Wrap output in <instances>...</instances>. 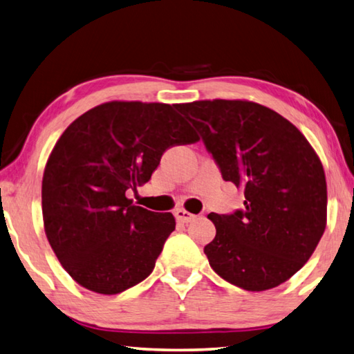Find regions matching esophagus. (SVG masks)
Returning a JSON list of instances; mask_svg holds the SVG:
<instances>
[{
    "instance_id": "1",
    "label": "esophagus",
    "mask_w": 354,
    "mask_h": 354,
    "mask_svg": "<svg viewBox=\"0 0 354 354\" xmlns=\"http://www.w3.org/2000/svg\"><path fill=\"white\" fill-rule=\"evenodd\" d=\"M174 216H176V219L178 222H183V224H187V222H191L193 219H196V214H191L189 212H187V209L183 208H178L174 212Z\"/></svg>"
}]
</instances>
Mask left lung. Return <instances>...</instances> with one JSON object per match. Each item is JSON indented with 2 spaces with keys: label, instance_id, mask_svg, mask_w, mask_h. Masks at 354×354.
Wrapping results in <instances>:
<instances>
[{
  "label": "left lung",
  "instance_id": "8db88e82",
  "mask_svg": "<svg viewBox=\"0 0 354 354\" xmlns=\"http://www.w3.org/2000/svg\"><path fill=\"white\" fill-rule=\"evenodd\" d=\"M176 109L201 133L222 178L244 189V208L209 213L213 270L245 290L280 286L317 247L326 225V180L294 124L249 101H196Z\"/></svg>",
  "mask_w": 354,
  "mask_h": 354
}]
</instances>
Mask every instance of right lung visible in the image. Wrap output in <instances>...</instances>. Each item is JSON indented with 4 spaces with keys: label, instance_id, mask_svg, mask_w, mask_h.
Segmentation results:
<instances>
[{
    "label": "right lung",
    "instance_id": "obj_1",
    "mask_svg": "<svg viewBox=\"0 0 354 354\" xmlns=\"http://www.w3.org/2000/svg\"><path fill=\"white\" fill-rule=\"evenodd\" d=\"M176 105L105 102L73 121L43 174L46 238L80 286L115 295L152 274L169 234L171 213L127 199L149 182L161 155L199 141Z\"/></svg>",
    "mask_w": 354,
    "mask_h": 354
}]
</instances>
